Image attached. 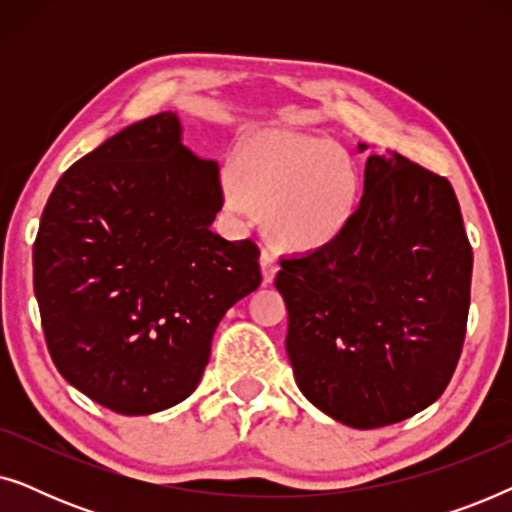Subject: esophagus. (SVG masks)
<instances>
[{
    "label": "esophagus",
    "instance_id": "34e87169",
    "mask_svg": "<svg viewBox=\"0 0 512 512\" xmlns=\"http://www.w3.org/2000/svg\"><path fill=\"white\" fill-rule=\"evenodd\" d=\"M261 268H263V282L270 284L272 279H275L277 270H279L277 254H275V251H272L270 247H265V249L261 251Z\"/></svg>",
    "mask_w": 512,
    "mask_h": 512
}]
</instances>
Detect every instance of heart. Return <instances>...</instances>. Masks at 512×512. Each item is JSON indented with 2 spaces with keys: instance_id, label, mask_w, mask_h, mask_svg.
<instances>
[{
  "instance_id": "obj_1",
  "label": "heart",
  "mask_w": 512,
  "mask_h": 512,
  "mask_svg": "<svg viewBox=\"0 0 512 512\" xmlns=\"http://www.w3.org/2000/svg\"><path fill=\"white\" fill-rule=\"evenodd\" d=\"M226 186L230 209L247 214L268 207L270 233L291 249L310 251L333 242L352 221L359 174L328 139L268 135L251 142Z\"/></svg>"
}]
</instances>
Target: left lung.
Here are the masks:
<instances>
[{
	"label": "left lung",
	"mask_w": 512,
	"mask_h": 512,
	"mask_svg": "<svg viewBox=\"0 0 512 512\" xmlns=\"http://www.w3.org/2000/svg\"><path fill=\"white\" fill-rule=\"evenodd\" d=\"M279 263L286 354L307 401L354 429H377L443 394L464 347L473 272L443 174L398 153L370 156L347 228Z\"/></svg>",
	"instance_id": "1"
}]
</instances>
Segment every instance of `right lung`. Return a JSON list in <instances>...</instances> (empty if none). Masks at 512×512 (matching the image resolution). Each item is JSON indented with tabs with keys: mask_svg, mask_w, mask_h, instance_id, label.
<instances>
[{
	"mask_svg": "<svg viewBox=\"0 0 512 512\" xmlns=\"http://www.w3.org/2000/svg\"><path fill=\"white\" fill-rule=\"evenodd\" d=\"M219 165L170 111L109 137L55 184L34 240V296L65 380L118 415L193 394L216 326L261 284L254 240L209 230Z\"/></svg>",
	"mask_w": 512,
	"mask_h": 512,
	"instance_id": "1",
	"label": "right lung"
}]
</instances>
